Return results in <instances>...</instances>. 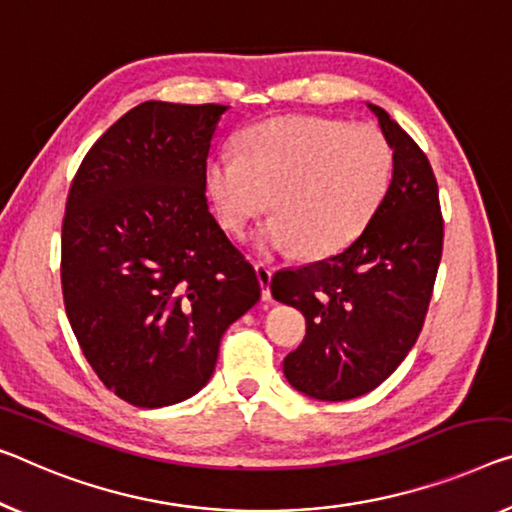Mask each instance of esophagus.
Returning a JSON list of instances; mask_svg holds the SVG:
<instances>
[{
    "instance_id": "1",
    "label": "esophagus",
    "mask_w": 512,
    "mask_h": 512,
    "mask_svg": "<svg viewBox=\"0 0 512 512\" xmlns=\"http://www.w3.org/2000/svg\"><path fill=\"white\" fill-rule=\"evenodd\" d=\"M255 271H257L259 285H262V299L264 301H271V276H273V269H271L269 264L257 262L255 264Z\"/></svg>"
}]
</instances>
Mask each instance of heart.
Returning <instances> with one entry per match:
<instances>
[{
  "label": "heart",
  "mask_w": 512,
  "mask_h": 512,
  "mask_svg": "<svg viewBox=\"0 0 512 512\" xmlns=\"http://www.w3.org/2000/svg\"><path fill=\"white\" fill-rule=\"evenodd\" d=\"M391 170L393 151L377 128L289 114L248 128L241 156H213L204 181L227 232L243 234L271 207L276 218L255 234L262 253L326 257L361 234Z\"/></svg>",
  "instance_id": "heart-1"
}]
</instances>
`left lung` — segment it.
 Here are the masks:
<instances>
[{"instance_id":"obj_1","label":"left lung","mask_w":512,"mask_h":512,"mask_svg":"<svg viewBox=\"0 0 512 512\" xmlns=\"http://www.w3.org/2000/svg\"><path fill=\"white\" fill-rule=\"evenodd\" d=\"M393 177L370 223L345 250L271 278L273 299L305 317V338L282 370L315 400H352L404 361L423 329L444 248L430 160L377 105Z\"/></svg>"}]
</instances>
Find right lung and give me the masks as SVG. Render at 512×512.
<instances>
[{
  "label": "right lung",
  "instance_id": "1",
  "mask_svg": "<svg viewBox=\"0 0 512 512\" xmlns=\"http://www.w3.org/2000/svg\"><path fill=\"white\" fill-rule=\"evenodd\" d=\"M225 110L140 103L98 137L68 190L66 317L98 379L135 407L207 386L227 326L262 296L207 204V156Z\"/></svg>",
  "mask_w": 512,
  "mask_h": 512
}]
</instances>
